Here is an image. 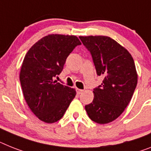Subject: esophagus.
Here are the masks:
<instances>
[{
	"label": "esophagus",
	"mask_w": 151,
	"mask_h": 151,
	"mask_svg": "<svg viewBox=\"0 0 151 151\" xmlns=\"http://www.w3.org/2000/svg\"><path fill=\"white\" fill-rule=\"evenodd\" d=\"M76 91H77V93H78V94H81V93H83V91L81 89H78V88H77V89H76Z\"/></svg>",
	"instance_id": "1"
}]
</instances>
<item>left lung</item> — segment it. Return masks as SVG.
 Returning a JSON list of instances; mask_svg holds the SVG:
<instances>
[{
	"mask_svg": "<svg viewBox=\"0 0 151 151\" xmlns=\"http://www.w3.org/2000/svg\"><path fill=\"white\" fill-rule=\"evenodd\" d=\"M91 52L97 75L104 77L93 89L92 103L86 105L90 118L101 124L116 120L130 103L137 83V73L131 54L107 36L79 37Z\"/></svg>",
	"mask_w": 151,
	"mask_h": 151,
	"instance_id": "obj_1",
	"label": "left lung"
}]
</instances>
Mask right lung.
Returning <instances> with one entry per match:
<instances>
[{"label":"right lung","mask_w":151,"mask_h":151,"mask_svg":"<svg viewBox=\"0 0 151 151\" xmlns=\"http://www.w3.org/2000/svg\"><path fill=\"white\" fill-rule=\"evenodd\" d=\"M74 35H49L29 49L23 60L20 81L28 107L40 121L57 122L75 97L73 88L54 81L64 68L66 59L81 45Z\"/></svg>","instance_id":"1"}]
</instances>
